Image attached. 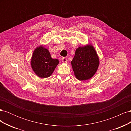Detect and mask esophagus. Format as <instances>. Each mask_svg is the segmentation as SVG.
Returning a JSON list of instances; mask_svg holds the SVG:
<instances>
[{
  "label": "esophagus",
  "instance_id": "esophagus-1",
  "mask_svg": "<svg viewBox=\"0 0 131 131\" xmlns=\"http://www.w3.org/2000/svg\"><path fill=\"white\" fill-rule=\"evenodd\" d=\"M67 58H66V57H63L62 58V62H63V63H67Z\"/></svg>",
  "mask_w": 131,
  "mask_h": 131
}]
</instances>
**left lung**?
<instances>
[{"label":"left lung","instance_id":"8db88e82","mask_svg":"<svg viewBox=\"0 0 131 131\" xmlns=\"http://www.w3.org/2000/svg\"><path fill=\"white\" fill-rule=\"evenodd\" d=\"M71 64L75 77L84 81L93 77L96 73L100 59L94 47L88 44L77 49Z\"/></svg>","mask_w":131,"mask_h":131}]
</instances>
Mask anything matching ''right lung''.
Listing matches in <instances>:
<instances>
[{"label": "right lung", "instance_id": "obj_1", "mask_svg": "<svg viewBox=\"0 0 131 131\" xmlns=\"http://www.w3.org/2000/svg\"><path fill=\"white\" fill-rule=\"evenodd\" d=\"M57 59L51 58L48 49L42 45L35 49L31 56V68L38 77L46 78L50 77L58 64Z\"/></svg>", "mask_w": 131, "mask_h": 131}]
</instances>
